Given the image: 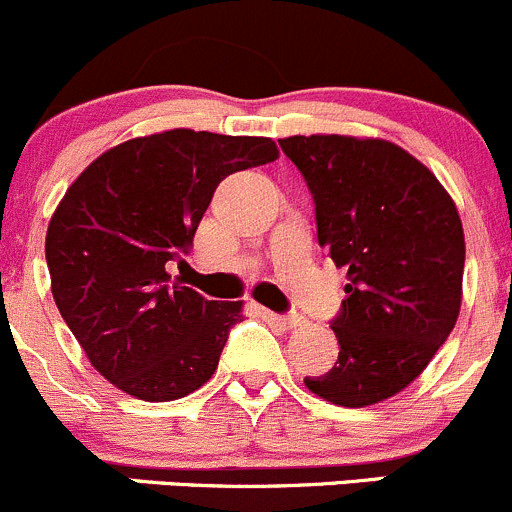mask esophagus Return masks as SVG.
<instances>
[{
	"label": "esophagus",
	"instance_id": "obj_1",
	"mask_svg": "<svg viewBox=\"0 0 512 512\" xmlns=\"http://www.w3.org/2000/svg\"><path fill=\"white\" fill-rule=\"evenodd\" d=\"M265 317L270 319V322H275L277 327L282 329H297L304 324V317H299V314H272V312H265Z\"/></svg>",
	"mask_w": 512,
	"mask_h": 512
}]
</instances>
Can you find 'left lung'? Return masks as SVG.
I'll list each match as a JSON object with an SVG mask.
<instances>
[{"mask_svg": "<svg viewBox=\"0 0 512 512\" xmlns=\"http://www.w3.org/2000/svg\"><path fill=\"white\" fill-rule=\"evenodd\" d=\"M280 148L307 180L319 245L347 270L332 319L337 364L304 386L347 409L379 404L456 327L466 265L456 203L421 160L381 138L292 136Z\"/></svg>", "mask_w": 512, "mask_h": 512, "instance_id": "left-lung-1", "label": "left lung"}]
</instances>
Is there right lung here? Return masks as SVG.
Listing matches in <instances>:
<instances>
[{
    "label": "right lung",
    "instance_id": "obj_1",
    "mask_svg": "<svg viewBox=\"0 0 512 512\" xmlns=\"http://www.w3.org/2000/svg\"><path fill=\"white\" fill-rule=\"evenodd\" d=\"M272 138L173 131L98 156L46 230L51 294L94 369L143 401L193 394L218 369L242 302H215L170 277L215 188L272 163Z\"/></svg>",
    "mask_w": 512,
    "mask_h": 512
}]
</instances>
